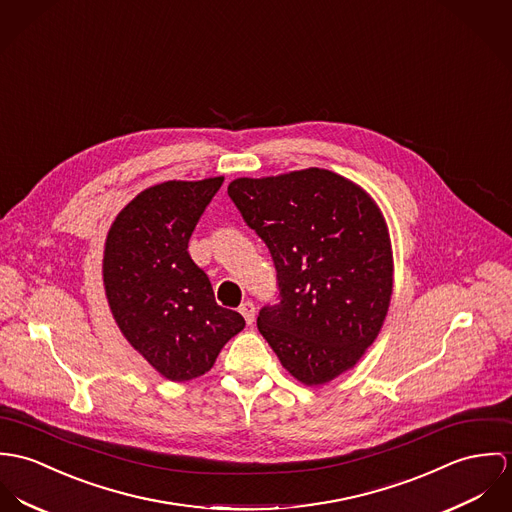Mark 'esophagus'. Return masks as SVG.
<instances>
[{
  "mask_svg": "<svg viewBox=\"0 0 512 512\" xmlns=\"http://www.w3.org/2000/svg\"><path fill=\"white\" fill-rule=\"evenodd\" d=\"M239 312L241 316L245 318V322L251 326L255 322V304L251 300H245L241 306H239Z\"/></svg>",
  "mask_w": 512,
  "mask_h": 512,
  "instance_id": "obj_1",
  "label": "esophagus"
}]
</instances>
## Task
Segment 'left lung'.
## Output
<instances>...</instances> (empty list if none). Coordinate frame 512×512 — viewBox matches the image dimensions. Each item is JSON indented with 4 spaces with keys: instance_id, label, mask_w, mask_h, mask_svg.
I'll return each mask as SVG.
<instances>
[{
    "instance_id": "left-lung-1",
    "label": "left lung",
    "mask_w": 512,
    "mask_h": 512,
    "mask_svg": "<svg viewBox=\"0 0 512 512\" xmlns=\"http://www.w3.org/2000/svg\"><path fill=\"white\" fill-rule=\"evenodd\" d=\"M229 198L265 241L279 302L257 328L300 383L324 385L377 340L393 294V249L373 198L326 169L235 178Z\"/></svg>"
}]
</instances>
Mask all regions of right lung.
Wrapping results in <instances>:
<instances>
[{"mask_svg":"<svg viewBox=\"0 0 512 512\" xmlns=\"http://www.w3.org/2000/svg\"><path fill=\"white\" fill-rule=\"evenodd\" d=\"M224 176L169 180L137 194L114 220L104 249V286L115 322L153 369L190 381L245 328L222 308L188 241Z\"/></svg>","mask_w":512,"mask_h":512,"instance_id":"add662e5","label":"right lung"}]
</instances>
